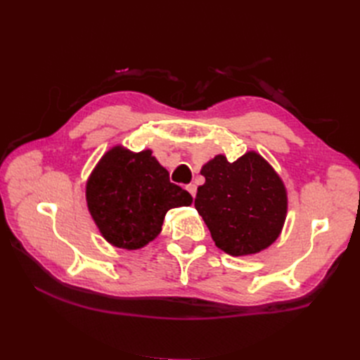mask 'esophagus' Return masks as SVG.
I'll return each mask as SVG.
<instances>
[{
  "mask_svg": "<svg viewBox=\"0 0 360 360\" xmlns=\"http://www.w3.org/2000/svg\"><path fill=\"white\" fill-rule=\"evenodd\" d=\"M186 191L192 195V197H195V193H197V186H195L193 183H191V184H188V186H186Z\"/></svg>",
  "mask_w": 360,
  "mask_h": 360,
  "instance_id": "1",
  "label": "esophagus"
}]
</instances>
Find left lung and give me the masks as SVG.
I'll list each match as a JSON object with an SVG mask.
<instances>
[{
  "instance_id": "left-lung-1",
  "label": "left lung",
  "mask_w": 360,
  "mask_h": 360,
  "mask_svg": "<svg viewBox=\"0 0 360 360\" xmlns=\"http://www.w3.org/2000/svg\"><path fill=\"white\" fill-rule=\"evenodd\" d=\"M195 209L209 226L216 246L240 257L274 243L285 221L287 192L269 163L249 151L234 162L219 155L201 169Z\"/></svg>"
}]
</instances>
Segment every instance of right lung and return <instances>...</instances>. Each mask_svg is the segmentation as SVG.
Masks as SVG:
<instances>
[{"label": "right lung", "instance_id": "add662e5", "mask_svg": "<svg viewBox=\"0 0 360 360\" xmlns=\"http://www.w3.org/2000/svg\"><path fill=\"white\" fill-rule=\"evenodd\" d=\"M191 202V193L169 181L150 150L132 153L114 147L86 181V204L96 225L108 242L123 249L146 246L160 233L169 209Z\"/></svg>", "mask_w": 360, "mask_h": 360}]
</instances>
